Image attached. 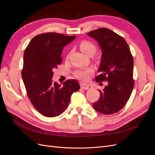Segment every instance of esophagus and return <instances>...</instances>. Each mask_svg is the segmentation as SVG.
<instances>
[{
  "mask_svg": "<svg viewBox=\"0 0 155 155\" xmlns=\"http://www.w3.org/2000/svg\"><path fill=\"white\" fill-rule=\"evenodd\" d=\"M81 87L83 89H84V90H88V89L91 88L92 86L91 85H87V84H85V83H81Z\"/></svg>",
  "mask_w": 155,
  "mask_h": 155,
  "instance_id": "1",
  "label": "esophagus"
}]
</instances>
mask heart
<instances>
[{"instance_id": "heart-1", "label": "heart", "mask_w": 155, "mask_h": 155, "mask_svg": "<svg viewBox=\"0 0 155 155\" xmlns=\"http://www.w3.org/2000/svg\"><path fill=\"white\" fill-rule=\"evenodd\" d=\"M80 48L83 53L87 55H90L92 54H94L96 51V46L91 41H84L80 45ZM93 72L92 68H86L83 70H79L76 72V76L83 81H87L89 78L90 75Z\"/></svg>"}]
</instances>
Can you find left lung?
<instances>
[{
  "mask_svg": "<svg viewBox=\"0 0 155 155\" xmlns=\"http://www.w3.org/2000/svg\"><path fill=\"white\" fill-rule=\"evenodd\" d=\"M87 35L97 42L102 51L100 74L95 80L108 81L102 91L99 90L100 99L94 103L93 108L104 114L116 113L125 106L134 87L132 54L123 37L109 29L101 28Z\"/></svg>",
  "mask_w": 155,
  "mask_h": 155,
  "instance_id": "1",
  "label": "left lung"
}]
</instances>
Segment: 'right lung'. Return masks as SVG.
<instances>
[{
  "mask_svg": "<svg viewBox=\"0 0 155 155\" xmlns=\"http://www.w3.org/2000/svg\"><path fill=\"white\" fill-rule=\"evenodd\" d=\"M76 36L46 33L35 36L25 50L22 78L29 99L41 114L52 118L61 114L70 97L80 85L75 79L52 83L53 70L61 64L64 47Z\"/></svg>",
  "mask_w": 155,
  "mask_h": 155,
  "instance_id": "add662e5",
  "label": "right lung"
}]
</instances>
